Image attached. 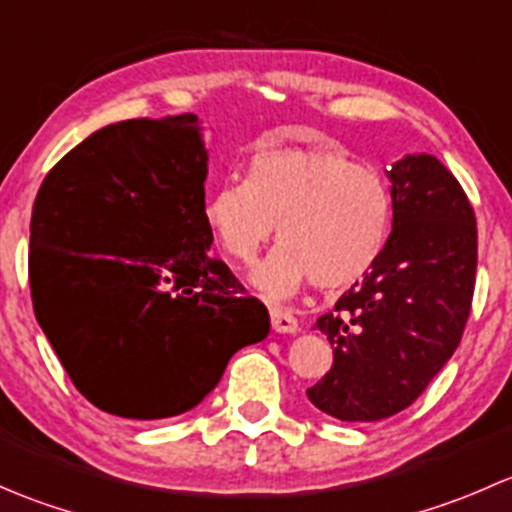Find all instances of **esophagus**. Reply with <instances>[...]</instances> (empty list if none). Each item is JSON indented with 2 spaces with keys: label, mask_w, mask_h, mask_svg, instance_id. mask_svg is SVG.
I'll list each match as a JSON object with an SVG mask.
<instances>
[{
  "label": "esophagus",
  "mask_w": 512,
  "mask_h": 512,
  "mask_svg": "<svg viewBox=\"0 0 512 512\" xmlns=\"http://www.w3.org/2000/svg\"><path fill=\"white\" fill-rule=\"evenodd\" d=\"M270 319H272V329H275L277 334H297L299 332L297 319H294L289 312H285V309L272 307L270 309Z\"/></svg>",
  "instance_id": "1"
}]
</instances>
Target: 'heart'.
<instances>
[{
  "label": "heart",
  "instance_id": "b5f03b06",
  "mask_svg": "<svg viewBox=\"0 0 512 512\" xmlns=\"http://www.w3.org/2000/svg\"><path fill=\"white\" fill-rule=\"evenodd\" d=\"M210 235L237 265H252L280 225L282 245L252 272L265 297L314 282L347 289L384 255L394 200L384 175L327 148L272 146L247 163V180L215 185L203 205Z\"/></svg>",
  "mask_w": 512,
  "mask_h": 512
}]
</instances>
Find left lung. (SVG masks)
<instances>
[{
	"mask_svg": "<svg viewBox=\"0 0 512 512\" xmlns=\"http://www.w3.org/2000/svg\"><path fill=\"white\" fill-rule=\"evenodd\" d=\"M386 178L394 200L389 245L334 312L317 319L334 364L307 396L349 423L381 421L414 404L456 352L476 285V215L446 165L409 153Z\"/></svg>",
	"mask_w": 512,
	"mask_h": 512,
	"instance_id": "1",
	"label": "left lung"
}]
</instances>
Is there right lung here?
<instances>
[{"label":"right lung","mask_w":512,"mask_h":512,"mask_svg":"<svg viewBox=\"0 0 512 512\" xmlns=\"http://www.w3.org/2000/svg\"><path fill=\"white\" fill-rule=\"evenodd\" d=\"M208 151L195 113L91 133L41 183L29 285L36 322L106 414L195 409L230 356L270 334L265 304L210 257Z\"/></svg>","instance_id":"right-lung-1"}]
</instances>
